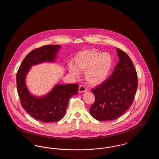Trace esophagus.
Wrapping results in <instances>:
<instances>
[{
    "label": "esophagus",
    "mask_w": 159,
    "mask_h": 159,
    "mask_svg": "<svg viewBox=\"0 0 159 159\" xmlns=\"http://www.w3.org/2000/svg\"><path fill=\"white\" fill-rule=\"evenodd\" d=\"M87 91V89L83 86V85H80V86H79V92H86V91Z\"/></svg>",
    "instance_id": "1"
}]
</instances>
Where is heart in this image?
<instances>
[{"instance_id":"1","label":"heart","mask_w":159,"mask_h":159,"mask_svg":"<svg viewBox=\"0 0 159 159\" xmlns=\"http://www.w3.org/2000/svg\"><path fill=\"white\" fill-rule=\"evenodd\" d=\"M75 66L70 64L69 73L78 77L80 72L84 71L86 81L91 85H98L105 82L113 67V60L108 52L96 49H87L77 53L75 57Z\"/></svg>"}]
</instances>
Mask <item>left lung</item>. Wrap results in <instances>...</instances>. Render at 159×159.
Instances as JSON below:
<instances>
[{"label":"left lung","mask_w":159,"mask_h":159,"mask_svg":"<svg viewBox=\"0 0 159 159\" xmlns=\"http://www.w3.org/2000/svg\"><path fill=\"white\" fill-rule=\"evenodd\" d=\"M119 58L113 73L92 92L95 100L91 115L98 121L113 120L125 113L132 104L138 88L137 73L128 55L117 48Z\"/></svg>","instance_id":"obj_1"}]
</instances>
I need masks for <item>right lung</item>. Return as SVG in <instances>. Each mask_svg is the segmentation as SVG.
Instances as JSON below:
<instances>
[{"mask_svg":"<svg viewBox=\"0 0 159 159\" xmlns=\"http://www.w3.org/2000/svg\"><path fill=\"white\" fill-rule=\"evenodd\" d=\"M61 46L45 45L31 51L23 60L16 73V88L21 106L34 119L46 123L57 122L65 116L70 98L77 95V84H56L42 97L33 95L29 91L25 77L31 67L46 62H53Z\"/></svg>","mask_w":159,"mask_h":159,"instance_id":"right-lung-1","label":"right lung"}]
</instances>
